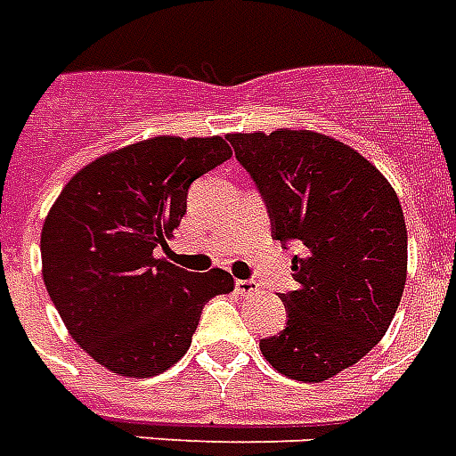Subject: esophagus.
<instances>
[{
  "label": "esophagus",
  "mask_w": 456,
  "mask_h": 456,
  "mask_svg": "<svg viewBox=\"0 0 456 456\" xmlns=\"http://www.w3.org/2000/svg\"><path fill=\"white\" fill-rule=\"evenodd\" d=\"M236 291L241 293V296H253V293L260 291V286L253 279H236Z\"/></svg>",
  "instance_id": "esophagus-1"
}]
</instances>
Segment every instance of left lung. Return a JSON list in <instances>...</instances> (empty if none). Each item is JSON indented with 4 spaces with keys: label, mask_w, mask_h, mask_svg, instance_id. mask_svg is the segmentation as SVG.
Wrapping results in <instances>:
<instances>
[{
    "label": "left lung",
    "mask_w": 456,
    "mask_h": 456,
    "mask_svg": "<svg viewBox=\"0 0 456 456\" xmlns=\"http://www.w3.org/2000/svg\"><path fill=\"white\" fill-rule=\"evenodd\" d=\"M263 196L272 236L293 256L284 331L260 340L289 379L319 383L360 362L388 331L407 279V227L393 186L367 158L310 130L229 134Z\"/></svg>",
    "instance_id": "8db88e82"
}]
</instances>
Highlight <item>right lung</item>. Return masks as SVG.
Returning <instances> with one entry per match:
<instances>
[{
	"label": "right lung",
	"mask_w": 456,
	"mask_h": 456,
	"mask_svg": "<svg viewBox=\"0 0 456 456\" xmlns=\"http://www.w3.org/2000/svg\"><path fill=\"white\" fill-rule=\"evenodd\" d=\"M232 158L222 137H153L75 175L42 227V277L77 346L113 374H163L191 346L203 305L234 291L224 270L158 257L193 179Z\"/></svg>",
	"instance_id": "right-lung-1"
}]
</instances>
